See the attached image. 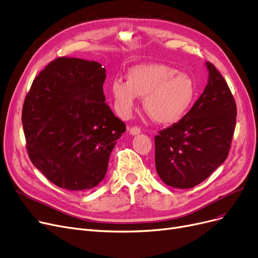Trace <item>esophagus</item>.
<instances>
[{
	"instance_id": "obj_1",
	"label": "esophagus",
	"mask_w": 258,
	"mask_h": 258,
	"mask_svg": "<svg viewBox=\"0 0 258 258\" xmlns=\"http://www.w3.org/2000/svg\"><path fill=\"white\" fill-rule=\"evenodd\" d=\"M140 133H141V130L137 126H133V127L130 128V134L133 135V136L138 135V134H140Z\"/></svg>"
}]
</instances>
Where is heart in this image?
Masks as SVG:
<instances>
[{
  "label": "heart",
  "mask_w": 258,
  "mask_h": 258,
  "mask_svg": "<svg viewBox=\"0 0 258 258\" xmlns=\"http://www.w3.org/2000/svg\"><path fill=\"white\" fill-rule=\"evenodd\" d=\"M110 91L120 116L128 117L137 97L145 98V110L159 124H173L182 119L196 98L192 79L163 63L134 67L127 74V82L114 80Z\"/></svg>",
  "instance_id": "1"
}]
</instances>
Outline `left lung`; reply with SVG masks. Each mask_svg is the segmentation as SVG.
Segmentation results:
<instances>
[{
  "mask_svg": "<svg viewBox=\"0 0 258 258\" xmlns=\"http://www.w3.org/2000/svg\"><path fill=\"white\" fill-rule=\"evenodd\" d=\"M207 85L177 123L155 136V167L163 182L179 189L202 183L224 163L231 149L237 108L215 66L205 62Z\"/></svg>",
  "mask_w": 258,
  "mask_h": 258,
  "instance_id": "left-lung-1",
  "label": "left lung"
}]
</instances>
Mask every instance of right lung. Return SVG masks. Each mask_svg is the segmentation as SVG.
Wrapping results in <instances>:
<instances>
[{"label":"right lung","mask_w":258,"mask_h":258,"mask_svg":"<svg viewBox=\"0 0 258 258\" xmlns=\"http://www.w3.org/2000/svg\"><path fill=\"white\" fill-rule=\"evenodd\" d=\"M102 64L59 57L34 80L22 108L33 165L60 188L86 191L101 183L125 124L105 103Z\"/></svg>","instance_id":"right-lung-1"}]
</instances>
